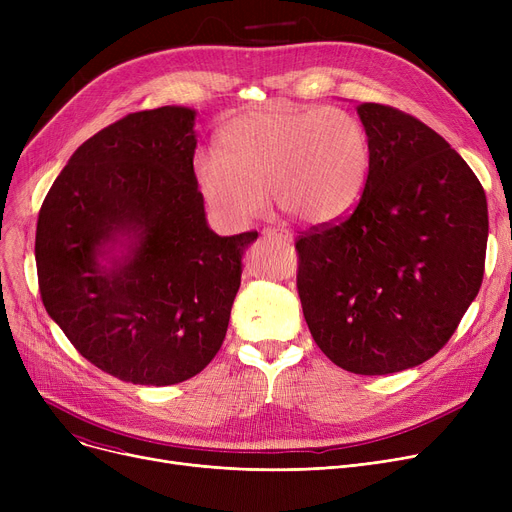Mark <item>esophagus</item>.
Here are the masks:
<instances>
[{"label":"esophagus","mask_w":512,"mask_h":512,"mask_svg":"<svg viewBox=\"0 0 512 512\" xmlns=\"http://www.w3.org/2000/svg\"><path fill=\"white\" fill-rule=\"evenodd\" d=\"M263 236H267V238H280L284 242H294V236L288 230H284V228H265Z\"/></svg>","instance_id":"1"}]
</instances>
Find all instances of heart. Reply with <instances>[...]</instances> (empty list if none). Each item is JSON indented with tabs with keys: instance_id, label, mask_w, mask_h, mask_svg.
Instances as JSON below:
<instances>
[{
	"instance_id": "1",
	"label": "heart",
	"mask_w": 512,
	"mask_h": 512,
	"mask_svg": "<svg viewBox=\"0 0 512 512\" xmlns=\"http://www.w3.org/2000/svg\"><path fill=\"white\" fill-rule=\"evenodd\" d=\"M373 164L361 120L338 107L272 105L230 118L215 137V159L195 166V184L228 224L261 213L265 191L307 224H334L365 197Z\"/></svg>"
}]
</instances>
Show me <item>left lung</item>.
Here are the masks:
<instances>
[{
    "instance_id": "obj_1",
    "label": "left lung",
    "mask_w": 512,
    "mask_h": 512,
    "mask_svg": "<svg viewBox=\"0 0 512 512\" xmlns=\"http://www.w3.org/2000/svg\"><path fill=\"white\" fill-rule=\"evenodd\" d=\"M357 114L373 151L365 197L340 224L297 240V286L324 355L386 375L432 359L477 297L488 203L436 130L380 103Z\"/></svg>"
}]
</instances>
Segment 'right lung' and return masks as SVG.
<instances>
[{"instance_id": "add662e5", "label": "right lung", "mask_w": 512, "mask_h": 512, "mask_svg": "<svg viewBox=\"0 0 512 512\" xmlns=\"http://www.w3.org/2000/svg\"><path fill=\"white\" fill-rule=\"evenodd\" d=\"M195 118L166 105L99 130L39 211L43 305L80 355L122 382L172 386L207 367L257 240L209 228Z\"/></svg>"}]
</instances>
